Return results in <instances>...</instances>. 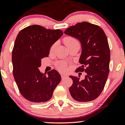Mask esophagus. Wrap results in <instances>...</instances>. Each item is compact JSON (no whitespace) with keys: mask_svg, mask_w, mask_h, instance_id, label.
<instances>
[{"mask_svg":"<svg viewBox=\"0 0 125 125\" xmlns=\"http://www.w3.org/2000/svg\"><path fill=\"white\" fill-rule=\"evenodd\" d=\"M61 77H62V79H64L65 78H66V77H67V75L62 74V75H61Z\"/></svg>","mask_w":125,"mask_h":125,"instance_id":"34e87169","label":"esophagus"}]
</instances>
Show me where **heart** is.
I'll return each instance as SVG.
<instances>
[{
    "label": "heart",
    "instance_id": "b5f03b06",
    "mask_svg": "<svg viewBox=\"0 0 125 125\" xmlns=\"http://www.w3.org/2000/svg\"><path fill=\"white\" fill-rule=\"evenodd\" d=\"M64 42L65 43V45H66V46L68 47L74 44V43H78V42L77 41V40L76 39H75L74 38L71 37H66L64 39ZM55 44H54L52 46V47H51L50 50L52 51V52L53 51L54 49H55ZM57 66L58 68L60 70H61V71H64L66 68V63L63 62H59L58 63Z\"/></svg>",
    "mask_w": 125,
    "mask_h": 125
}]
</instances>
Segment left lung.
Segmentation results:
<instances>
[{
    "label": "left lung",
    "mask_w": 125,
    "mask_h": 125,
    "mask_svg": "<svg viewBox=\"0 0 125 125\" xmlns=\"http://www.w3.org/2000/svg\"><path fill=\"white\" fill-rule=\"evenodd\" d=\"M64 33L80 41L79 63L82 65L75 71L85 73L83 80L69 76L73 81L70 94L76 101L95 100L103 91L109 72L110 52L106 35L100 27L85 21L71 26Z\"/></svg>",
    "instance_id": "1"
}]
</instances>
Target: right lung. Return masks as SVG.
<instances>
[{
	"mask_svg": "<svg viewBox=\"0 0 125 125\" xmlns=\"http://www.w3.org/2000/svg\"><path fill=\"white\" fill-rule=\"evenodd\" d=\"M63 35L61 30L47 29L33 25L21 30L12 50L13 74L20 94L33 103H44L52 97L61 80L58 72L52 70L47 76L39 70L41 59L47 57L52 46Z\"/></svg>",
	"mask_w": 125,
	"mask_h": 125,
	"instance_id": "1",
	"label": "right lung"
}]
</instances>
